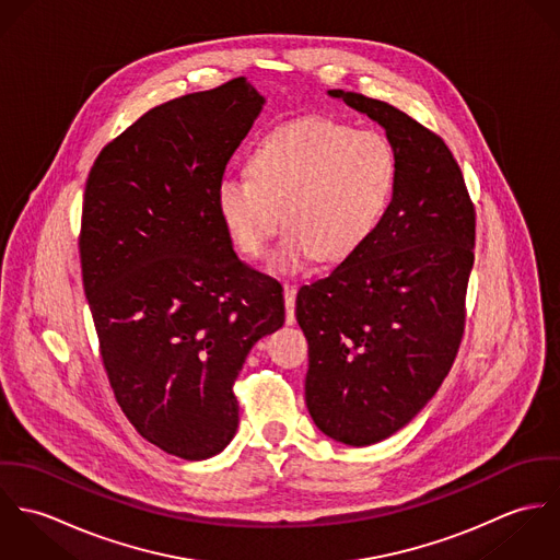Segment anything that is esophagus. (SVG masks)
Wrapping results in <instances>:
<instances>
[{
  "label": "esophagus",
  "mask_w": 560,
  "mask_h": 560,
  "mask_svg": "<svg viewBox=\"0 0 560 560\" xmlns=\"http://www.w3.org/2000/svg\"><path fill=\"white\" fill-rule=\"evenodd\" d=\"M295 298H298V289L293 284H284V306H287V323L289 325L295 323Z\"/></svg>",
  "instance_id": "34e87169"
}]
</instances>
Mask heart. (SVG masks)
Wrapping results in <instances>:
<instances>
[{
    "mask_svg": "<svg viewBox=\"0 0 560 560\" xmlns=\"http://www.w3.org/2000/svg\"><path fill=\"white\" fill-rule=\"evenodd\" d=\"M248 174H226L218 215L247 256H260L282 222L273 267L291 273L315 256L349 258L382 222L399 176L393 142L375 129L302 118L267 131L249 153Z\"/></svg>",
    "mask_w": 560,
    "mask_h": 560,
    "instance_id": "1",
    "label": "heart"
}]
</instances>
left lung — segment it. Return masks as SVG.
I'll list each match as a JSON object with an SVG mask.
<instances>
[{
  "mask_svg": "<svg viewBox=\"0 0 560 560\" xmlns=\"http://www.w3.org/2000/svg\"><path fill=\"white\" fill-rule=\"evenodd\" d=\"M329 94L380 122L399 158L373 235L295 300L308 340V411L331 440L369 446L402 429L457 358L477 211L438 133L384 101Z\"/></svg>",
  "mask_w": 560,
  "mask_h": 560,
  "instance_id": "8db88e82",
  "label": "left lung"
}]
</instances>
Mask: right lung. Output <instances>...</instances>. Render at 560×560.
Returning a JSON list of instances; mask_svg holds the SVG:
<instances>
[{"label":"right lung","mask_w":560,"mask_h":560,"mask_svg":"<svg viewBox=\"0 0 560 560\" xmlns=\"http://www.w3.org/2000/svg\"><path fill=\"white\" fill-rule=\"evenodd\" d=\"M265 98L245 78L153 107L92 163L83 291L120 409L161 451L200 462L240 424L235 382L282 327V287L245 265L215 189Z\"/></svg>","instance_id":"obj_1"}]
</instances>
